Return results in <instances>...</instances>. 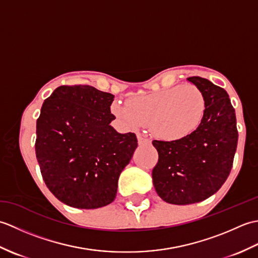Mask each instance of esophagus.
Returning a JSON list of instances; mask_svg holds the SVG:
<instances>
[{"instance_id":"esophagus-1","label":"esophagus","mask_w":258,"mask_h":258,"mask_svg":"<svg viewBox=\"0 0 258 258\" xmlns=\"http://www.w3.org/2000/svg\"><path fill=\"white\" fill-rule=\"evenodd\" d=\"M138 140H139L140 145H146V144L151 143V141L149 139H146V138H144V136H141V135L138 136Z\"/></svg>"}]
</instances>
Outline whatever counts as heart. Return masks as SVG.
I'll return each mask as SVG.
<instances>
[{
	"label": "heart",
	"instance_id": "b5f03b06",
	"mask_svg": "<svg viewBox=\"0 0 258 258\" xmlns=\"http://www.w3.org/2000/svg\"><path fill=\"white\" fill-rule=\"evenodd\" d=\"M205 109V97L193 84L133 96L127 105L119 102L112 105V113L126 127L151 126L153 134L167 141L193 133L204 118Z\"/></svg>",
	"mask_w": 258,
	"mask_h": 258
}]
</instances>
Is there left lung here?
I'll list each match as a JSON object with an SVG mask.
<instances>
[{
	"mask_svg": "<svg viewBox=\"0 0 258 258\" xmlns=\"http://www.w3.org/2000/svg\"><path fill=\"white\" fill-rule=\"evenodd\" d=\"M202 91L206 109L193 133L175 141H153L158 162L152 176L156 193L169 204L204 201L225 183L233 166L238 132L227 92L200 76L187 79Z\"/></svg>",
	"mask_w": 258,
	"mask_h": 258,
	"instance_id": "obj_1",
	"label": "left lung"
}]
</instances>
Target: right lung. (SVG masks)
Wrapping results in <instances>:
<instances>
[{"mask_svg": "<svg viewBox=\"0 0 258 258\" xmlns=\"http://www.w3.org/2000/svg\"><path fill=\"white\" fill-rule=\"evenodd\" d=\"M113 101L111 93L90 85H62L43 103L35 154L47 188L64 204L93 210L116 197L138 139L109 125Z\"/></svg>", "mask_w": 258, "mask_h": 258, "instance_id": "right-lung-1", "label": "right lung"}]
</instances>
